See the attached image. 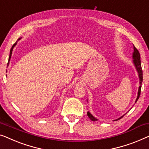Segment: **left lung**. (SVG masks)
Wrapping results in <instances>:
<instances>
[{
    "mask_svg": "<svg viewBox=\"0 0 149 149\" xmlns=\"http://www.w3.org/2000/svg\"><path fill=\"white\" fill-rule=\"evenodd\" d=\"M134 53H133V59H134V65L136 66V70L138 71V72H139V79H140V87H139V93H138V97H137V99L136 100V102L138 101V100L139 99V97L141 95V85H142V83H143V70H142V67H141V55H140V53L138 49L135 48V46H134ZM87 116L88 117L90 118L91 120H92V121H97V120L95 118H94L93 116L91 114L89 111L87 112ZM123 116H122L121 118H118V120H120V118H122Z\"/></svg>",
    "mask_w": 149,
    "mask_h": 149,
    "instance_id": "8db88e82",
    "label": "left lung"
}]
</instances>
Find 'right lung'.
<instances>
[{"mask_svg":"<svg viewBox=\"0 0 149 149\" xmlns=\"http://www.w3.org/2000/svg\"><path fill=\"white\" fill-rule=\"evenodd\" d=\"M20 40V38H19V39H18V40ZM18 40H17V41H18ZM17 42H16L15 43V44H14L13 45L12 48H10V54H9V57H8V63H7L8 65V63H9V61H10V57H11V54H12V51H13V49L14 46H15V45H16L17 42Z\"/></svg>","mask_w":149,"mask_h":149,"instance_id":"1","label":"right lung"}]
</instances>
